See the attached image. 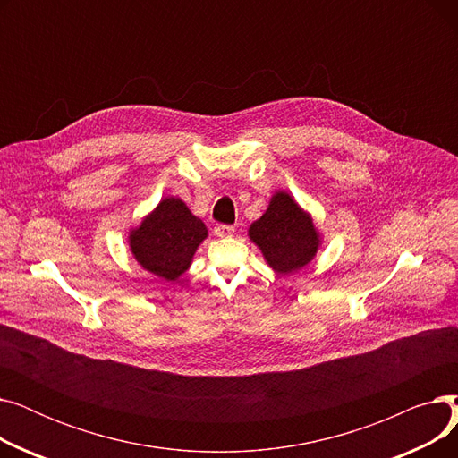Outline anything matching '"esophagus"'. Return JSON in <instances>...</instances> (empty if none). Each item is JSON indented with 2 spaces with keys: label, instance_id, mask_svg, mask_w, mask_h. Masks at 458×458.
<instances>
[{
  "label": "esophagus",
  "instance_id": "34e87169",
  "mask_svg": "<svg viewBox=\"0 0 458 458\" xmlns=\"http://www.w3.org/2000/svg\"><path fill=\"white\" fill-rule=\"evenodd\" d=\"M213 232H215L216 237H228V235H232V233L235 232V228H233L232 225H223V223H219V225H215Z\"/></svg>",
  "mask_w": 458,
  "mask_h": 458
}]
</instances>
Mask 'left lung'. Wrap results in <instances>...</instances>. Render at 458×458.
<instances>
[{
  "label": "left lung",
  "instance_id": "obj_1",
  "mask_svg": "<svg viewBox=\"0 0 458 458\" xmlns=\"http://www.w3.org/2000/svg\"><path fill=\"white\" fill-rule=\"evenodd\" d=\"M249 235L269 266L282 275L304 267L319 247L314 225L285 192H276L267 211L252 223Z\"/></svg>",
  "mask_w": 458,
  "mask_h": 458
}]
</instances>
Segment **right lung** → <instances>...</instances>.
Returning a JSON list of instances; mask_svg holds the SVG:
<instances>
[{"mask_svg": "<svg viewBox=\"0 0 458 458\" xmlns=\"http://www.w3.org/2000/svg\"><path fill=\"white\" fill-rule=\"evenodd\" d=\"M206 235L204 223L180 199H165L130 235V245L144 269L165 280H176L187 271Z\"/></svg>", "mask_w": 458, "mask_h": 458, "instance_id": "right-lung-1", "label": "right lung"}]
</instances>
